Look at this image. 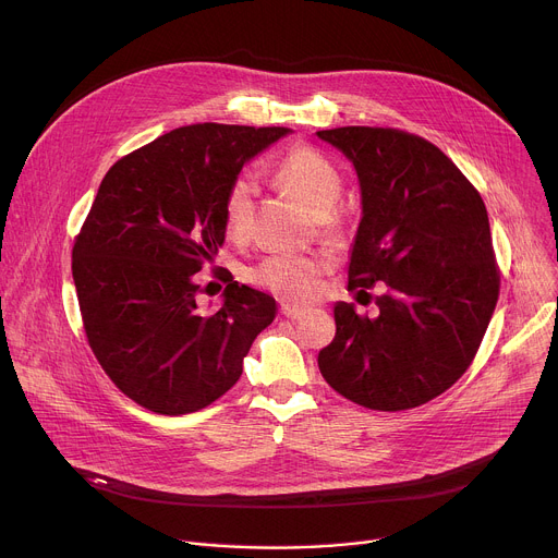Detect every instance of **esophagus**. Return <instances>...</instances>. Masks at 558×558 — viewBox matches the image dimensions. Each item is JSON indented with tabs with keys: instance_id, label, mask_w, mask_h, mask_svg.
Wrapping results in <instances>:
<instances>
[{
	"instance_id": "34e87169",
	"label": "esophagus",
	"mask_w": 558,
	"mask_h": 558,
	"mask_svg": "<svg viewBox=\"0 0 558 558\" xmlns=\"http://www.w3.org/2000/svg\"><path fill=\"white\" fill-rule=\"evenodd\" d=\"M280 313L284 315V317H289V320H302V317H304V308H298V306H291V304H282V308H280Z\"/></svg>"
}]
</instances>
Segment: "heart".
Instances as JSON below:
<instances>
[{
  "label": "heart",
  "mask_w": 558,
  "mask_h": 558,
  "mask_svg": "<svg viewBox=\"0 0 558 558\" xmlns=\"http://www.w3.org/2000/svg\"><path fill=\"white\" fill-rule=\"evenodd\" d=\"M278 185L302 203L325 233L336 231L331 214L342 196V177L329 158L315 147H293L276 168ZM254 209V185L247 179H235L225 196L222 214L231 233L241 235L250 227ZM329 263L323 254L269 256L250 269V280L287 302H306Z\"/></svg>",
  "instance_id": "b5f03b06"
}]
</instances>
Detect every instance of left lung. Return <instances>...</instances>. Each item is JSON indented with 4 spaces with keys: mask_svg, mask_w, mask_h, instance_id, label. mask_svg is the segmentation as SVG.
Here are the masks:
<instances>
[{
    "mask_svg": "<svg viewBox=\"0 0 558 558\" xmlns=\"http://www.w3.org/2000/svg\"><path fill=\"white\" fill-rule=\"evenodd\" d=\"M315 134L349 158L360 181L349 289L386 284L377 317L336 302V338L317 366L360 407H422L465 373L499 300L486 205L422 136L362 125Z\"/></svg>",
    "mask_w": 558,
    "mask_h": 558,
    "instance_id": "left-lung-1",
    "label": "left lung"
}]
</instances>
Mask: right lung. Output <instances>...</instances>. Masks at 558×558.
Here are the masks:
<instances>
[{"label": "right lung", "instance_id": "1", "mask_svg": "<svg viewBox=\"0 0 558 558\" xmlns=\"http://www.w3.org/2000/svg\"><path fill=\"white\" fill-rule=\"evenodd\" d=\"M289 128L196 123L134 149L104 177L74 238L72 280L88 344L121 392L158 415L196 413L243 375L276 300L229 278L198 308L196 276L225 243V196Z\"/></svg>", "mask_w": 558, "mask_h": 558}]
</instances>
